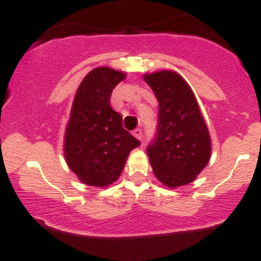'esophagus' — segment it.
I'll return each instance as SVG.
<instances>
[{
  "instance_id": "34e87169",
  "label": "esophagus",
  "mask_w": 261,
  "mask_h": 261,
  "mask_svg": "<svg viewBox=\"0 0 261 261\" xmlns=\"http://www.w3.org/2000/svg\"><path fill=\"white\" fill-rule=\"evenodd\" d=\"M133 134L137 139H139V141H142V138H143V133H142L141 129H136L133 132Z\"/></svg>"
}]
</instances>
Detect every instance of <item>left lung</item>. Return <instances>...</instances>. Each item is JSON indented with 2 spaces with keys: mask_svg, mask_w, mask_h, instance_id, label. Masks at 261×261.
<instances>
[{
  "mask_svg": "<svg viewBox=\"0 0 261 261\" xmlns=\"http://www.w3.org/2000/svg\"><path fill=\"white\" fill-rule=\"evenodd\" d=\"M159 101L157 138L147 148L154 176L170 189L197 179L211 160L212 141L192 87L172 69L144 73Z\"/></svg>",
  "mask_w": 261,
  "mask_h": 261,
  "instance_id": "8db88e82",
  "label": "left lung"
}]
</instances>
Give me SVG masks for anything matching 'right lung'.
Masks as SVG:
<instances>
[{
  "instance_id": "1",
  "label": "right lung",
  "mask_w": 261,
  "mask_h": 261,
  "mask_svg": "<svg viewBox=\"0 0 261 261\" xmlns=\"http://www.w3.org/2000/svg\"><path fill=\"white\" fill-rule=\"evenodd\" d=\"M125 77V72L96 67L84 77L72 101L64 159L80 181L90 187L107 188L117 181L130 151L141 144L109 104L113 89Z\"/></svg>"
}]
</instances>
